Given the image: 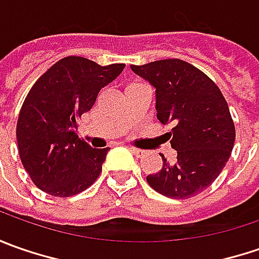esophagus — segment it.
<instances>
[{
	"instance_id": "34e87169",
	"label": "esophagus",
	"mask_w": 259,
	"mask_h": 259,
	"mask_svg": "<svg viewBox=\"0 0 259 259\" xmlns=\"http://www.w3.org/2000/svg\"><path fill=\"white\" fill-rule=\"evenodd\" d=\"M131 151L134 153V155L137 157H144L147 154V151L145 150H141V148H135V147H131Z\"/></svg>"
}]
</instances>
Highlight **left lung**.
Masks as SVG:
<instances>
[{"mask_svg":"<svg viewBox=\"0 0 259 259\" xmlns=\"http://www.w3.org/2000/svg\"><path fill=\"white\" fill-rule=\"evenodd\" d=\"M131 69L155 88V109L177 151L174 163L164 155L163 168L147 182L163 196L189 199L202 193L228 163L235 143V124L221 89L207 75L180 59H164Z\"/></svg>","mask_w":259,"mask_h":259,"instance_id":"left-lung-1","label":"left lung"}]
</instances>
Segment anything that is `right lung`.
Segmentation results:
<instances>
[{"instance_id":"right-lung-1","label":"right lung","mask_w":259,"mask_h":259,"mask_svg":"<svg viewBox=\"0 0 259 259\" xmlns=\"http://www.w3.org/2000/svg\"><path fill=\"white\" fill-rule=\"evenodd\" d=\"M124 67L69 56L31 86L18 115L17 144L25 171L40 190L70 197L98 179L109 148H92L80 140L77 119L92 109L99 91Z\"/></svg>"}]
</instances>
